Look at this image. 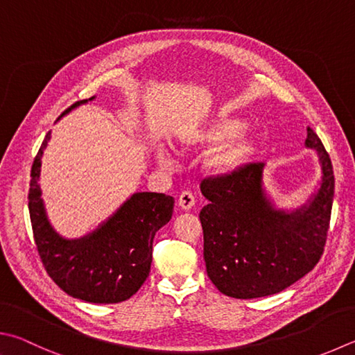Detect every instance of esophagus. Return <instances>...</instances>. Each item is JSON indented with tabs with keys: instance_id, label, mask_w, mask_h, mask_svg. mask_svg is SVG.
Returning a JSON list of instances; mask_svg holds the SVG:
<instances>
[{
	"instance_id": "34e87169",
	"label": "esophagus",
	"mask_w": 355,
	"mask_h": 355,
	"mask_svg": "<svg viewBox=\"0 0 355 355\" xmlns=\"http://www.w3.org/2000/svg\"><path fill=\"white\" fill-rule=\"evenodd\" d=\"M178 205L182 206V209L189 211L192 206L196 205L194 194H192V192H189V191H183L182 194H180V197H178Z\"/></svg>"
}]
</instances>
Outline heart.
<instances>
[{
	"instance_id": "b5f03b06",
	"label": "heart",
	"mask_w": 355,
	"mask_h": 355,
	"mask_svg": "<svg viewBox=\"0 0 355 355\" xmlns=\"http://www.w3.org/2000/svg\"><path fill=\"white\" fill-rule=\"evenodd\" d=\"M247 124L245 121L233 116H218L208 124L186 133L182 138V144L188 149L198 147L222 146L212 153L208 161V169L217 177H228L239 169L251 153L250 141L241 135ZM155 157L161 164H169L171 158L164 149L155 150Z\"/></svg>"
}]
</instances>
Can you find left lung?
<instances>
[{"label":"left lung","mask_w":355,"mask_h":355,"mask_svg":"<svg viewBox=\"0 0 355 355\" xmlns=\"http://www.w3.org/2000/svg\"><path fill=\"white\" fill-rule=\"evenodd\" d=\"M307 149L317 152L321 183L306 205L275 208L263 191V163L200 184L206 273L223 295L239 300L279 293L306 276L323 254L334 200L329 153L311 127Z\"/></svg>","instance_id":"1"}]
</instances>
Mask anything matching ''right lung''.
I'll return each mask as SVG.
<instances>
[{"label":"right lung","mask_w":355,"mask_h":355,"mask_svg":"<svg viewBox=\"0 0 355 355\" xmlns=\"http://www.w3.org/2000/svg\"><path fill=\"white\" fill-rule=\"evenodd\" d=\"M93 99L94 96L76 102L63 114ZM49 138L51 132L32 164L28 196L34 241L43 266L51 279L73 298L94 304L125 301L149 276L153 237L171 220L173 197L137 192L93 233L80 239H65L48 220L38 184Z\"/></svg>","instance_id":"obj_1"}]
</instances>
